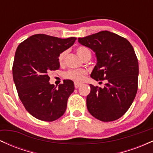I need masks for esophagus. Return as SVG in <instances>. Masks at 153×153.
Wrapping results in <instances>:
<instances>
[{
    "label": "esophagus",
    "mask_w": 153,
    "mask_h": 153,
    "mask_svg": "<svg viewBox=\"0 0 153 153\" xmlns=\"http://www.w3.org/2000/svg\"><path fill=\"white\" fill-rule=\"evenodd\" d=\"M81 85H82V83H80V82H75V88H78L80 87Z\"/></svg>",
    "instance_id": "34e87169"
}]
</instances>
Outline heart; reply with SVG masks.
Listing matches in <instances>:
<instances>
[{"mask_svg":"<svg viewBox=\"0 0 153 153\" xmlns=\"http://www.w3.org/2000/svg\"><path fill=\"white\" fill-rule=\"evenodd\" d=\"M77 54L80 57V59L84 60L85 59L91 57V52L88 48L84 46H79L76 48ZM67 54V51H63L59 54L58 56V62L60 65H63L65 62V59ZM86 74V71L85 70H71L66 72L64 74L65 78L70 79V80H75L76 82H80L83 80L84 77Z\"/></svg>","mask_w":153,"mask_h":153,"instance_id":"b5f03b06","label":"heart"}]
</instances>
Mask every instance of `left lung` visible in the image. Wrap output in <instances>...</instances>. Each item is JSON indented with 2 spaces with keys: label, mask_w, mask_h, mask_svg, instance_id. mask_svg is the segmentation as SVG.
Masks as SVG:
<instances>
[{
  "label": "left lung",
  "mask_w": 153,
  "mask_h": 153,
  "mask_svg": "<svg viewBox=\"0 0 153 153\" xmlns=\"http://www.w3.org/2000/svg\"><path fill=\"white\" fill-rule=\"evenodd\" d=\"M78 41L96 53L97 62L91 78L107 80L102 88L90 84L88 110L102 122L117 120L129 109L137 91L139 66L133 47L125 38L108 31L78 38Z\"/></svg>",
  "instance_id": "obj_1"
}]
</instances>
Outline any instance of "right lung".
<instances>
[{
	"label": "right lung",
	"instance_id": "add662e5",
	"mask_svg": "<svg viewBox=\"0 0 153 153\" xmlns=\"http://www.w3.org/2000/svg\"><path fill=\"white\" fill-rule=\"evenodd\" d=\"M75 40L38 34L17 47L12 69L13 81L23 105L35 118L52 122L65 112L74 82L64 80L57 88L49 82L48 73L59 69V54L73 46Z\"/></svg>",
	"mask_w": 153,
	"mask_h": 153
}]
</instances>
